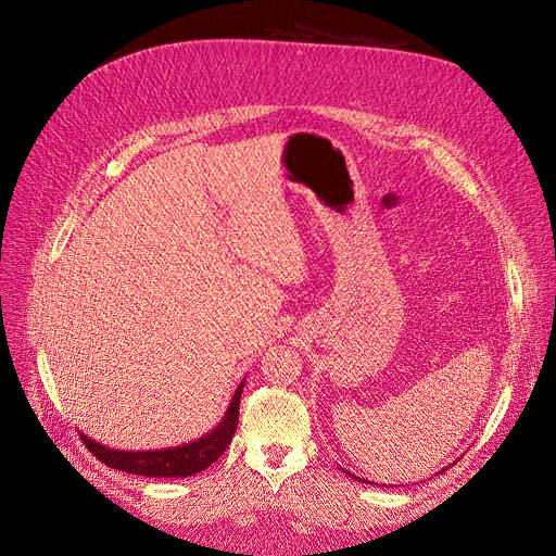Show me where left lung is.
Here are the masks:
<instances>
[{"label":"left lung","mask_w":556,"mask_h":556,"mask_svg":"<svg viewBox=\"0 0 556 556\" xmlns=\"http://www.w3.org/2000/svg\"><path fill=\"white\" fill-rule=\"evenodd\" d=\"M453 464H455V462H453ZM453 464H448V466H453ZM448 466H446V469H448ZM446 469H442V471H440V473H444V471H446ZM340 471H344V469H342V466H340ZM344 473H346V476H352V478H354V480H361V478H356V476H354V473H349V471H344ZM361 482H369V480H361ZM369 484H371V482H369ZM383 486H386V484H383Z\"/></svg>","instance_id":"left-lung-1"}]
</instances>
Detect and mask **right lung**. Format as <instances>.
<instances>
[{
	"mask_svg": "<svg viewBox=\"0 0 556 556\" xmlns=\"http://www.w3.org/2000/svg\"><path fill=\"white\" fill-rule=\"evenodd\" d=\"M243 386L245 381H241L239 388L233 390V396L218 426L189 444L157 451H119L99 444L85 432H80V440L103 464H108L110 469L143 478H189L212 466L229 446L231 437L239 426V403Z\"/></svg>",
	"mask_w": 556,
	"mask_h": 556,
	"instance_id": "obj_1",
	"label": "right lung"
}]
</instances>
